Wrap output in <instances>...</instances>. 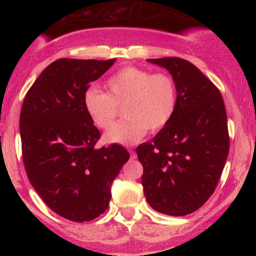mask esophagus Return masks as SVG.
<instances>
[{
  "label": "esophagus",
  "mask_w": 256,
  "mask_h": 256,
  "mask_svg": "<svg viewBox=\"0 0 256 256\" xmlns=\"http://www.w3.org/2000/svg\"><path fill=\"white\" fill-rule=\"evenodd\" d=\"M130 154H131V158H136V152H130Z\"/></svg>",
  "instance_id": "1"
}]
</instances>
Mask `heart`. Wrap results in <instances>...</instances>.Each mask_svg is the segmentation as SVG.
<instances>
[{
  "label": "heart",
  "mask_w": 256,
  "mask_h": 256,
  "mask_svg": "<svg viewBox=\"0 0 256 256\" xmlns=\"http://www.w3.org/2000/svg\"><path fill=\"white\" fill-rule=\"evenodd\" d=\"M108 94L90 89L83 104L91 122L108 128L118 116V105H126L128 118L104 134L106 143L131 146L146 136L148 128L158 131L171 122L177 108V88L165 73H154L138 67H124L106 83Z\"/></svg>",
  "instance_id": "obj_1"
}]
</instances>
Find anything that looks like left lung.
<instances>
[{
  "label": "left lung",
  "instance_id": "8db88e82",
  "mask_svg": "<svg viewBox=\"0 0 256 256\" xmlns=\"http://www.w3.org/2000/svg\"><path fill=\"white\" fill-rule=\"evenodd\" d=\"M146 61L172 76L177 108L152 140L137 146L143 192L156 212L186 216L210 198L224 170L230 146L225 104L216 85L189 61Z\"/></svg>",
  "mask_w": 256,
  "mask_h": 256
}]
</instances>
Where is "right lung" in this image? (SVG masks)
Returning <instances> with one entry per match:
<instances>
[{"instance_id": "1", "label": "right lung", "mask_w": 256, "mask_h": 256, "mask_svg": "<svg viewBox=\"0 0 256 256\" xmlns=\"http://www.w3.org/2000/svg\"><path fill=\"white\" fill-rule=\"evenodd\" d=\"M114 62L58 58L40 73L20 112L30 183L52 210L72 222H90L107 210L112 183L130 158L119 144L96 148L100 131L83 104L91 82Z\"/></svg>"}]
</instances>
